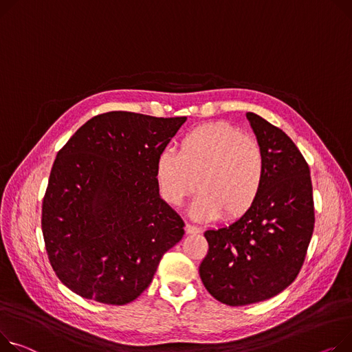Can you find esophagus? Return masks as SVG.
Here are the masks:
<instances>
[{"instance_id":"1","label":"esophagus","mask_w":352,"mask_h":352,"mask_svg":"<svg viewBox=\"0 0 352 352\" xmlns=\"http://www.w3.org/2000/svg\"><path fill=\"white\" fill-rule=\"evenodd\" d=\"M185 232H186V233H199L201 229H199L198 226L191 225V223H186V225H185Z\"/></svg>"}]
</instances>
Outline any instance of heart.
<instances>
[{
	"label": "heart",
	"instance_id": "obj_1",
	"mask_svg": "<svg viewBox=\"0 0 352 352\" xmlns=\"http://www.w3.org/2000/svg\"><path fill=\"white\" fill-rule=\"evenodd\" d=\"M155 177L162 199L179 205L198 188L191 215L209 221L223 212L236 218L259 198L266 178V157L253 138L226 123L197 127L186 133L178 151L157 158Z\"/></svg>",
	"mask_w": 352,
	"mask_h": 352
}]
</instances>
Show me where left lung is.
Segmentation results:
<instances>
[{"label": "left lung", "instance_id": "obj_1", "mask_svg": "<svg viewBox=\"0 0 352 352\" xmlns=\"http://www.w3.org/2000/svg\"><path fill=\"white\" fill-rule=\"evenodd\" d=\"M266 157V178L253 206L226 226L205 230L209 249L199 266L205 289L228 306L267 300L289 287L314 229L310 168L292 138L246 113Z\"/></svg>", "mask_w": 352, "mask_h": 352}]
</instances>
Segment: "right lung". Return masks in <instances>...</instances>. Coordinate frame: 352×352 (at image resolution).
<instances>
[{"mask_svg":"<svg viewBox=\"0 0 352 352\" xmlns=\"http://www.w3.org/2000/svg\"><path fill=\"white\" fill-rule=\"evenodd\" d=\"M186 117L109 111L58 153L42 202V233L60 282L83 298L123 306L142 294L184 222L160 197L158 155Z\"/></svg>","mask_w":352,"mask_h":352,"instance_id":"right-lung-1","label":"right lung"}]
</instances>
